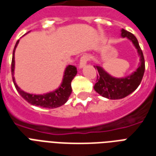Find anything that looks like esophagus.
Wrapping results in <instances>:
<instances>
[{"label": "esophagus", "mask_w": 156, "mask_h": 156, "mask_svg": "<svg viewBox=\"0 0 156 156\" xmlns=\"http://www.w3.org/2000/svg\"><path fill=\"white\" fill-rule=\"evenodd\" d=\"M89 59H90V58H89L88 55H83V57H81L80 62H79V68H83L85 65L87 64V62L89 61Z\"/></svg>", "instance_id": "obj_1"}]
</instances>
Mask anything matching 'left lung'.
I'll return each mask as SVG.
<instances>
[{
  "mask_svg": "<svg viewBox=\"0 0 156 156\" xmlns=\"http://www.w3.org/2000/svg\"><path fill=\"white\" fill-rule=\"evenodd\" d=\"M121 36L123 37H127L133 42L140 57V64L136 71L123 78H114L100 66H94L95 69L98 70V73L94 88L101 96L109 99H120L133 93L140 84L145 68L144 55L135 36L124 29L121 30Z\"/></svg>",
  "mask_w": 156,
  "mask_h": 156,
  "instance_id": "8db88e82",
  "label": "left lung"
}]
</instances>
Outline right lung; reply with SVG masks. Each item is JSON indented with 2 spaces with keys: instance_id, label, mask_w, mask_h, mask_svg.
Segmentation results:
<instances>
[{
  "instance_id": "add662e5",
  "label": "right lung",
  "mask_w": 156,
  "mask_h": 156,
  "mask_svg": "<svg viewBox=\"0 0 156 156\" xmlns=\"http://www.w3.org/2000/svg\"><path fill=\"white\" fill-rule=\"evenodd\" d=\"M19 40L16 41L15 45V48L13 50V55H12V75L14 74V68H15V50L16 46L18 44ZM77 74V68L73 65H68L66 68L64 72V76L62 79L61 86L56 89L55 91L48 93L46 94H27L21 88H19L17 84L16 83L15 78L14 77L12 78L14 85H15L16 90L18 92L22 98L25 99L26 101H27L29 104L35 106H39L41 108H54L60 107L62 105H63L68 101L69 96L72 93V87L71 82L75 76Z\"/></svg>"
}]
</instances>
